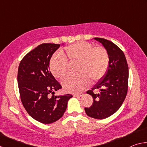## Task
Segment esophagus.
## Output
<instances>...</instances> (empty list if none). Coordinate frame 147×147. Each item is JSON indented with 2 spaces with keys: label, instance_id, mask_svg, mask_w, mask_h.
<instances>
[{
  "label": "esophagus",
  "instance_id": "esophagus-1",
  "mask_svg": "<svg viewBox=\"0 0 147 147\" xmlns=\"http://www.w3.org/2000/svg\"><path fill=\"white\" fill-rule=\"evenodd\" d=\"M83 95L82 93H77V94H74L73 96L74 97H80V96H82Z\"/></svg>",
  "mask_w": 147,
  "mask_h": 147
}]
</instances>
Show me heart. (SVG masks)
Instances as JSON below:
<instances>
[{
    "instance_id": "b5f03b06",
    "label": "heart",
    "mask_w": 147,
    "mask_h": 147,
    "mask_svg": "<svg viewBox=\"0 0 147 147\" xmlns=\"http://www.w3.org/2000/svg\"><path fill=\"white\" fill-rule=\"evenodd\" d=\"M78 63L75 76L62 82L64 90L69 93H80L92 82L105 76L109 67V55L103 47H95L85 41H79L65 48V51L55 54L50 60L49 68L56 78L62 80L67 74L68 62Z\"/></svg>"
}]
</instances>
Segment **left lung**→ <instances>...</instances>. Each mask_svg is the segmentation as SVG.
Segmentation results:
<instances>
[{"label":"left lung","instance_id":"obj_1","mask_svg":"<svg viewBox=\"0 0 147 147\" xmlns=\"http://www.w3.org/2000/svg\"><path fill=\"white\" fill-rule=\"evenodd\" d=\"M102 44L109 55L108 71L102 78L87 93L93 96V103L85 108L87 115L90 117L103 119L115 113L120 108L128 91V66L122 50L113 42L104 38H94ZM94 89L100 93L94 94Z\"/></svg>","mask_w":147,"mask_h":147}]
</instances>
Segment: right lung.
Instances as JSON below:
<instances>
[{
  "mask_svg": "<svg viewBox=\"0 0 147 147\" xmlns=\"http://www.w3.org/2000/svg\"><path fill=\"white\" fill-rule=\"evenodd\" d=\"M59 44L43 43L22 59L19 65L17 82L22 104L35 120L51 124L63 115L67 102L73 95L51 96L61 86L49 70V62Z\"/></svg>",
  "mask_w": 147,
  "mask_h": 147,
  "instance_id": "obj_1",
  "label": "right lung"
}]
</instances>
